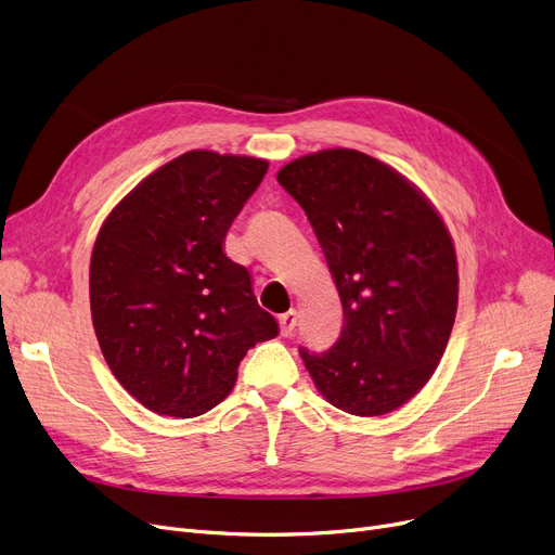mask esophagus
I'll list each match as a JSON object with an SVG mask.
<instances>
[{"label":"esophagus","mask_w":555,"mask_h":555,"mask_svg":"<svg viewBox=\"0 0 555 555\" xmlns=\"http://www.w3.org/2000/svg\"><path fill=\"white\" fill-rule=\"evenodd\" d=\"M279 326H281V335L283 337H293L295 328H297V310H287L279 317Z\"/></svg>","instance_id":"34e87169"}]
</instances>
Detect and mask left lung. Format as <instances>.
I'll list each match as a JSON object with an SVG mask.
<instances>
[{
	"label": "left lung",
	"instance_id": "1",
	"mask_svg": "<svg viewBox=\"0 0 555 555\" xmlns=\"http://www.w3.org/2000/svg\"><path fill=\"white\" fill-rule=\"evenodd\" d=\"M276 180L306 211L344 308L333 348H299L317 389L353 416L398 410L439 366L454 326L448 227L410 180L360 151L299 157Z\"/></svg>",
	"mask_w": 555,
	"mask_h": 555
}]
</instances>
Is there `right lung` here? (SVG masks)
<instances>
[{"label":"right lung","instance_id":"right-lung-1","mask_svg":"<svg viewBox=\"0 0 555 555\" xmlns=\"http://www.w3.org/2000/svg\"><path fill=\"white\" fill-rule=\"evenodd\" d=\"M266 172V159L184 153L139 182L99 231L96 339L116 380L155 414H207L229 396L249 348L279 333L247 268L222 251Z\"/></svg>","mask_w":555,"mask_h":555}]
</instances>
